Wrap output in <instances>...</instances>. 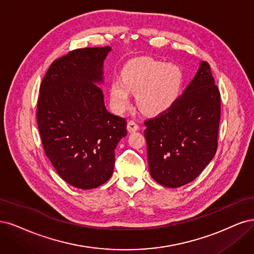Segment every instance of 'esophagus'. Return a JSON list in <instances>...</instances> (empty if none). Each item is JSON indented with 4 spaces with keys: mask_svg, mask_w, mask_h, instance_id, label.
I'll list each match as a JSON object with an SVG mask.
<instances>
[{
    "mask_svg": "<svg viewBox=\"0 0 254 254\" xmlns=\"http://www.w3.org/2000/svg\"><path fill=\"white\" fill-rule=\"evenodd\" d=\"M139 128V126L136 124L134 120H130L127 122V130L129 133L136 132V130Z\"/></svg>",
    "mask_w": 254,
    "mask_h": 254,
    "instance_id": "esophagus-1",
    "label": "esophagus"
}]
</instances>
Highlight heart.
Returning <instances> with one entry per match:
<instances>
[{"mask_svg":"<svg viewBox=\"0 0 254 254\" xmlns=\"http://www.w3.org/2000/svg\"><path fill=\"white\" fill-rule=\"evenodd\" d=\"M183 85V71L176 65L150 58L138 59L126 65L121 71V79L112 81L110 101L113 110L121 114L132 104L130 93H134L144 113L161 115L176 104Z\"/></svg>","mask_w":254,"mask_h":254,"instance_id":"b5f03b06","label":"heart"}]
</instances>
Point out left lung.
Here are the masks:
<instances>
[{
	"mask_svg": "<svg viewBox=\"0 0 254 254\" xmlns=\"http://www.w3.org/2000/svg\"><path fill=\"white\" fill-rule=\"evenodd\" d=\"M220 94L210 65L199 68L165 114L144 122L150 174L167 188H178L197 177L217 150Z\"/></svg>",
	"mask_w": 254,
	"mask_h": 254,
	"instance_id": "1",
	"label": "left lung"
}]
</instances>
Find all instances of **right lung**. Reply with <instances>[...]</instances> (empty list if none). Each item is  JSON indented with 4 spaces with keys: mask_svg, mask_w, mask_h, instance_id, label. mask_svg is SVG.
<instances>
[{
    "mask_svg": "<svg viewBox=\"0 0 254 254\" xmlns=\"http://www.w3.org/2000/svg\"><path fill=\"white\" fill-rule=\"evenodd\" d=\"M110 46L79 48L55 60L40 86L38 127L46 156L63 181L89 190L113 175L125 118L104 105L103 61Z\"/></svg>",
    "mask_w": 254,
    "mask_h": 254,
    "instance_id": "obj_1",
    "label": "right lung"
}]
</instances>
